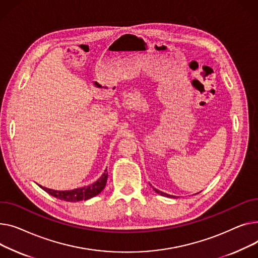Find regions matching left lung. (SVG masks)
Returning a JSON list of instances; mask_svg holds the SVG:
<instances>
[{"label":"left lung","mask_w":258,"mask_h":258,"mask_svg":"<svg viewBox=\"0 0 258 258\" xmlns=\"http://www.w3.org/2000/svg\"><path fill=\"white\" fill-rule=\"evenodd\" d=\"M153 189L157 192V194H159V195H161V196H165V197H171L170 195H168V194H165V192H162V191H160V190H158V189H156V188H154L153 187ZM173 197V196H172Z\"/></svg>","instance_id":"left-lung-1"}]
</instances>
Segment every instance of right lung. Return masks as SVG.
<instances>
[{
	"label": "right lung",
	"mask_w": 258,
	"mask_h": 258,
	"mask_svg": "<svg viewBox=\"0 0 258 258\" xmlns=\"http://www.w3.org/2000/svg\"><path fill=\"white\" fill-rule=\"evenodd\" d=\"M107 177L108 173L105 171V173L98 179L95 183L90 184L88 186L80 187V188H75L72 190H54L47 187H43L39 185L44 191H47L51 196L55 197V198L59 200H63L67 202H77L82 200H88L93 197L99 195L105 187L106 182H107Z\"/></svg>",
	"instance_id": "obj_1"
}]
</instances>
